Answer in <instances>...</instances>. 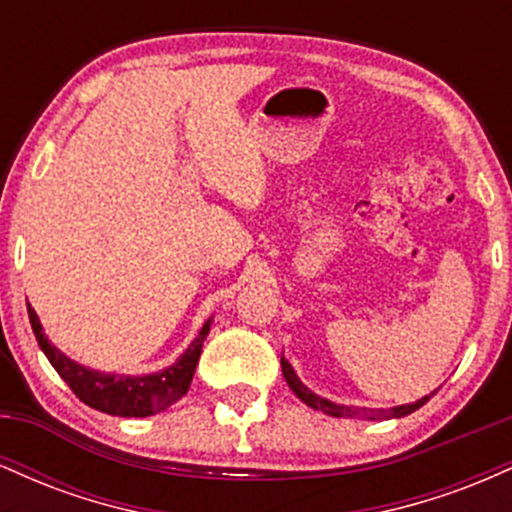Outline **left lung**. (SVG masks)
<instances>
[{"label": "left lung", "instance_id": "left-lung-1", "mask_svg": "<svg viewBox=\"0 0 512 512\" xmlns=\"http://www.w3.org/2000/svg\"><path fill=\"white\" fill-rule=\"evenodd\" d=\"M281 370H284V378L286 383L293 392H296V397L301 399V402L308 404L310 409H317L322 411V414L327 416H337V419H363V421H387V419H402V416L411 414V411H416L419 407H424L428 399L433 397V390L431 395L416 399V402H409V404H399V407H390V409H368V407H346V404H337L332 402V399L327 397H320L315 395L310 387H305L301 383V378L296 375V370L289 361H286L284 356H281Z\"/></svg>", "mask_w": 512, "mask_h": 512}]
</instances>
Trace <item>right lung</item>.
Here are the masks:
<instances>
[{"label":"right lung","instance_id":"obj_1","mask_svg":"<svg viewBox=\"0 0 512 512\" xmlns=\"http://www.w3.org/2000/svg\"><path fill=\"white\" fill-rule=\"evenodd\" d=\"M28 317H31V327L38 346L43 354L48 356L52 368L60 373V378L72 387V392L81 402L88 404L91 409L103 411L110 416H134V419H144V416H154L158 411H166L170 404L178 402L180 397L187 395L195 375L199 354H202V344L211 330V317L202 325V330L192 344L178 356V361L170 363L158 373L146 375H120V373H103V370L86 368L76 363L74 358L62 354L55 344L45 337L43 325H40L38 313L28 305Z\"/></svg>","mask_w":512,"mask_h":512}]
</instances>
